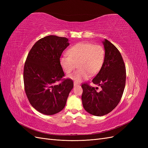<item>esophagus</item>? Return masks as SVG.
<instances>
[{"instance_id":"1","label":"esophagus","mask_w":148,"mask_h":148,"mask_svg":"<svg viewBox=\"0 0 148 148\" xmlns=\"http://www.w3.org/2000/svg\"><path fill=\"white\" fill-rule=\"evenodd\" d=\"M73 84H74V86H78V85L80 84L79 83H77V82H74Z\"/></svg>"}]
</instances>
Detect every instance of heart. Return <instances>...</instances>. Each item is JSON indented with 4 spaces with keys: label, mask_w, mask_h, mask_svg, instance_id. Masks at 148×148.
Wrapping results in <instances>:
<instances>
[{
    "label": "heart",
    "mask_w": 148,
    "mask_h": 148,
    "mask_svg": "<svg viewBox=\"0 0 148 148\" xmlns=\"http://www.w3.org/2000/svg\"><path fill=\"white\" fill-rule=\"evenodd\" d=\"M67 53L60 58V66L66 74H70L77 64L79 69L69 76L77 82L99 73L105 60V50L99 44L79 42L71 46Z\"/></svg>",
    "instance_id": "heart-1"
}]
</instances>
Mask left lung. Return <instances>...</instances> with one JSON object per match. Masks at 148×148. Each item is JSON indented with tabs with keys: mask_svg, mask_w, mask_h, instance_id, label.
<instances>
[{
	"mask_svg": "<svg viewBox=\"0 0 148 148\" xmlns=\"http://www.w3.org/2000/svg\"><path fill=\"white\" fill-rule=\"evenodd\" d=\"M105 60L101 70L92 82L101 87L82 84V96L84 109L95 116L109 114L118 105L122 97L126 82V69L120 52L108 40L103 41Z\"/></svg>",
	"mask_w": 148,
	"mask_h": 148,
	"instance_id": "left-lung-1",
	"label": "left lung"
}]
</instances>
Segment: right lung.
<instances>
[{"label": "right lung", "mask_w": 148, "mask_h": 148, "mask_svg": "<svg viewBox=\"0 0 148 148\" xmlns=\"http://www.w3.org/2000/svg\"><path fill=\"white\" fill-rule=\"evenodd\" d=\"M68 41L64 37L47 36L34 44L26 58L25 92L31 105L41 114L51 115L60 112L73 88L72 79H62L65 74L60 64L62 53L70 44Z\"/></svg>", "instance_id": "add662e5"}]
</instances>
